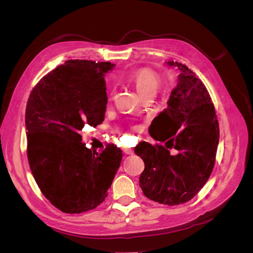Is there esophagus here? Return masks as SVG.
Returning <instances> with one entry per match:
<instances>
[{
  "label": "esophagus",
  "instance_id": "1",
  "mask_svg": "<svg viewBox=\"0 0 253 253\" xmlns=\"http://www.w3.org/2000/svg\"><path fill=\"white\" fill-rule=\"evenodd\" d=\"M122 150H124L126 154H133V153H134V150L131 149V148H124Z\"/></svg>",
  "mask_w": 253,
  "mask_h": 253
}]
</instances>
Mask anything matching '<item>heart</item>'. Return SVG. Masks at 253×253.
<instances>
[{"mask_svg":"<svg viewBox=\"0 0 253 253\" xmlns=\"http://www.w3.org/2000/svg\"><path fill=\"white\" fill-rule=\"evenodd\" d=\"M128 80L134 84L141 97L149 94H155L162 83L159 76L149 68H141V70L134 72L128 76Z\"/></svg>","mask_w":253,"mask_h":253,"instance_id":"heart-1","label":"heart"}]
</instances>
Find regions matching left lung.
Returning <instances> with one entry per match:
<instances>
[{
  "mask_svg": "<svg viewBox=\"0 0 253 253\" xmlns=\"http://www.w3.org/2000/svg\"><path fill=\"white\" fill-rule=\"evenodd\" d=\"M179 70L168 108L152 121L153 138L166 147L142 142L135 147L144 170L139 186L151 201L175 206L189 202L209 179L215 163L219 126L205 84L189 68L169 61ZM160 137H158V136ZM169 148L179 151L169 154Z\"/></svg>",
  "mask_w": 253,
  "mask_h": 253,
  "instance_id": "obj_1",
  "label": "left lung"
}]
</instances>
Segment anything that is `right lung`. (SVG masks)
I'll use <instances>...</instances> for the list:
<instances>
[{"label":"right lung","instance_id":"obj_1","mask_svg":"<svg viewBox=\"0 0 253 253\" xmlns=\"http://www.w3.org/2000/svg\"><path fill=\"white\" fill-rule=\"evenodd\" d=\"M111 62L67 60L37 83L29 95L25 126L27 158L47 200L64 213L95 209L108 196L122 151L108 144L87 149L79 132L104 120L108 104L104 75Z\"/></svg>","mask_w":253,"mask_h":253}]
</instances>
